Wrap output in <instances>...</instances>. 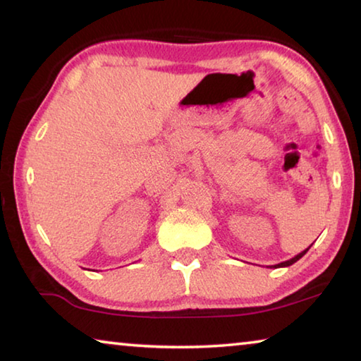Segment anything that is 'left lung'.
<instances>
[{"mask_svg": "<svg viewBox=\"0 0 361 361\" xmlns=\"http://www.w3.org/2000/svg\"><path fill=\"white\" fill-rule=\"evenodd\" d=\"M309 248H310V247H309ZM309 248H305L304 252H301V253H299V255H296L295 258H291V259H288V261H283V262H280V264H276V266H274V267H276V269H277V267H288V266H291V264H295V262H296L298 259H301L302 256L309 252Z\"/></svg>", "mask_w": 361, "mask_h": 361, "instance_id": "1", "label": "left lung"}]
</instances>
